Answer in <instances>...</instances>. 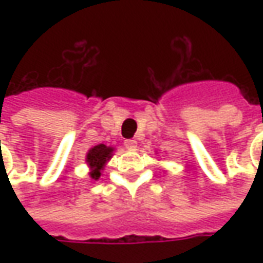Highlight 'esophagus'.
Returning a JSON list of instances; mask_svg holds the SVG:
<instances>
[{"label":"esophagus","instance_id":"34e87169","mask_svg":"<svg viewBox=\"0 0 263 263\" xmlns=\"http://www.w3.org/2000/svg\"><path fill=\"white\" fill-rule=\"evenodd\" d=\"M124 145H125L126 149H135L137 148V141L135 139H126L125 142H124Z\"/></svg>","mask_w":263,"mask_h":263}]
</instances>
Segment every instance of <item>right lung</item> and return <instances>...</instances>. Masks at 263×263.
Masks as SVG:
<instances>
[{
    "label": "right lung",
    "instance_id": "right-lung-1",
    "mask_svg": "<svg viewBox=\"0 0 263 263\" xmlns=\"http://www.w3.org/2000/svg\"><path fill=\"white\" fill-rule=\"evenodd\" d=\"M112 152H114V148L111 146H107L104 143H100V145H96L92 146L88 152H87L86 162L88 167H90V177L97 180L101 176V171L104 169L105 163L111 159L112 156Z\"/></svg>",
    "mask_w": 263,
    "mask_h": 263
}]
</instances>
